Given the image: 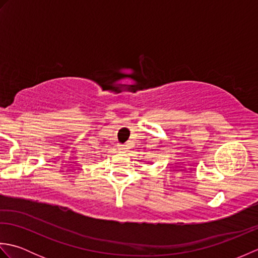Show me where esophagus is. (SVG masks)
Returning <instances> with one entry per match:
<instances>
[{"mask_svg": "<svg viewBox=\"0 0 258 258\" xmlns=\"http://www.w3.org/2000/svg\"><path fill=\"white\" fill-rule=\"evenodd\" d=\"M126 146L125 145H123V144H120V145H118V151L119 152H126Z\"/></svg>", "mask_w": 258, "mask_h": 258, "instance_id": "1", "label": "esophagus"}]
</instances>
